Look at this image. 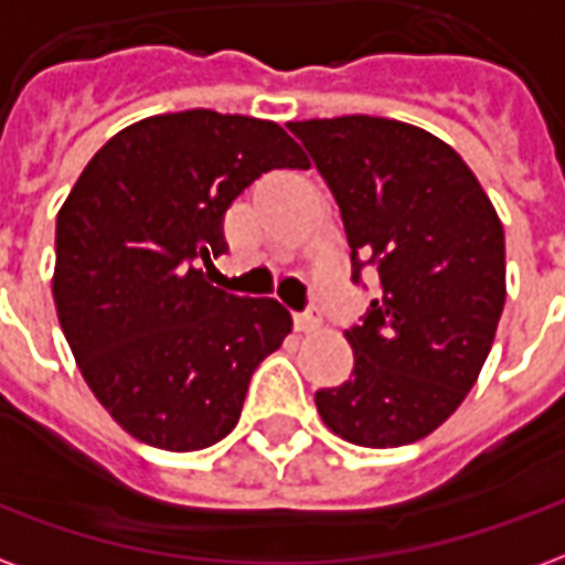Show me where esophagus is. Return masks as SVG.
I'll list each match as a JSON object with an SVG mask.
<instances>
[{
	"label": "esophagus",
	"instance_id": "obj_1",
	"mask_svg": "<svg viewBox=\"0 0 565 565\" xmlns=\"http://www.w3.org/2000/svg\"><path fill=\"white\" fill-rule=\"evenodd\" d=\"M296 332H318L320 330V315L311 308V311H302L294 318Z\"/></svg>",
	"mask_w": 565,
	"mask_h": 565
}]
</instances>
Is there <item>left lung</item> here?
I'll list each match as a JSON object with an SVG mask.
<instances>
[{"mask_svg":"<svg viewBox=\"0 0 565 565\" xmlns=\"http://www.w3.org/2000/svg\"><path fill=\"white\" fill-rule=\"evenodd\" d=\"M342 211L354 284L381 296L344 330L351 379L315 393L335 436L399 448L429 436L472 391L505 306V233L457 150L420 127L348 115L287 124Z\"/></svg>","mask_w":565,"mask_h":565,"instance_id":"left-lung-1","label":"left lung"}]
</instances>
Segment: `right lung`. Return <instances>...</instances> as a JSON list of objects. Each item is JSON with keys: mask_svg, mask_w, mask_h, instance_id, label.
Masks as SVG:
<instances>
[{"mask_svg": "<svg viewBox=\"0 0 565 565\" xmlns=\"http://www.w3.org/2000/svg\"><path fill=\"white\" fill-rule=\"evenodd\" d=\"M271 169H308L271 120L209 108L145 117L108 139L56 214L54 302L84 381L162 450L233 433L254 369L294 327L275 299L211 287L223 214Z\"/></svg>", "mask_w": 565, "mask_h": 565, "instance_id": "obj_1", "label": "right lung"}]
</instances>
